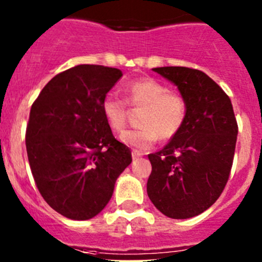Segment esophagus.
<instances>
[{"label":"esophagus","mask_w":262,"mask_h":262,"mask_svg":"<svg viewBox=\"0 0 262 262\" xmlns=\"http://www.w3.org/2000/svg\"><path fill=\"white\" fill-rule=\"evenodd\" d=\"M143 156V154L140 151H136V149H134L133 151V159L134 160H136V159H139V157H142Z\"/></svg>","instance_id":"obj_1"}]
</instances>
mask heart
I'll use <instances>...</instances> for the list:
<instances>
[{"label": "heart", "instance_id": "b5f03b06", "mask_svg": "<svg viewBox=\"0 0 262 262\" xmlns=\"http://www.w3.org/2000/svg\"><path fill=\"white\" fill-rule=\"evenodd\" d=\"M126 101L131 106H143L139 123L142 127L120 135L124 144L136 149H148L161 138H174L187 118V101L181 93L168 90L166 85L144 77L126 85ZM127 103L114 96H106L101 103L106 123L114 131H122L127 123Z\"/></svg>", "mask_w": 262, "mask_h": 262}]
</instances>
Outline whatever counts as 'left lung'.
Returning <instances> with one entry per match:
<instances>
[{"instance_id":"8db88e82","label":"left lung","mask_w":262,"mask_h":262,"mask_svg":"<svg viewBox=\"0 0 262 262\" xmlns=\"http://www.w3.org/2000/svg\"><path fill=\"white\" fill-rule=\"evenodd\" d=\"M155 72L172 81L187 101L181 131L156 154L148 155L152 172L149 200L173 219H187L214 205L230 178L237 122L230 97L202 71L161 67Z\"/></svg>"}]
</instances>
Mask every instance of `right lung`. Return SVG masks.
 <instances>
[{
	"instance_id": "obj_1",
	"label": "right lung",
	"mask_w": 262,
	"mask_h": 262,
	"mask_svg": "<svg viewBox=\"0 0 262 262\" xmlns=\"http://www.w3.org/2000/svg\"><path fill=\"white\" fill-rule=\"evenodd\" d=\"M120 77L110 67H73L55 76L30 110L26 149L34 181L46 202L73 221L102 211L133 161L101 110Z\"/></svg>"
}]
</instances>
